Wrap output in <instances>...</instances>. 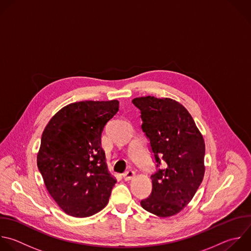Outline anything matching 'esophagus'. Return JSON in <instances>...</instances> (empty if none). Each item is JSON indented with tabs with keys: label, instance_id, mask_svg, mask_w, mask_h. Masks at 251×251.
I'll list each match as a JSON object with an SVG mask.
<instances>
[{
	"label": "esophagus",
	"instance_id": "1",
	"mask_svg": "<svg viewBox=\"0 0 251 251\" xmlns=\"http://www.w3.org/2000/svg\"><path fill=\"white\" fill-rule=\"evenodd\" d=\"M135 172L134 171H132V170H129V171H127L126 173H124L123 174V178L125 179V180H131L134 176H135Z\"/></svg>",
	"mask_w": 251,
	"mask_h": 251
}]
</instances>
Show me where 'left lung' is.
<instances>
[{
    "label": "left lung",
    "instance_id": "left-lung-1",
    "mask_svg": "<svg viewBox=\"0 0 251 251\" xmlns=\"http://www.w3.org/2000/svg\"><path fill=\"white\" fill-rule=\"evenodd\" d=\"M133 104L141 111L142 130L150 140L156 168L151 175V195L141 201L148 212L171 217L187 206L205 174V142L187 109L172 99L136 98Z\"/></svg>",
    "mask_w": 251,
    "mask_h": 251
}]
</instances>
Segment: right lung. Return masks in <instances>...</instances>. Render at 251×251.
Returning <instances> with one entry per match:
<instances>
[{
  "label": "right lung",
  "instance_id": "right-lung-1",
  "mask_svg": "<svg viewBox=\"0 0 251 251\" xmlns=\"http://www.w3.org/2000/svg\"><path fill=\"white\" fill-rule=\"evenodd\" d=\"M119 101H78L60 109L46 125L37 166L51 197L68 215L86 218L108 203L116 179L101 148L106 123Z\"/></svg>",
  "mask_w": 251,
  "mask_h": 251
}]
</instances>
